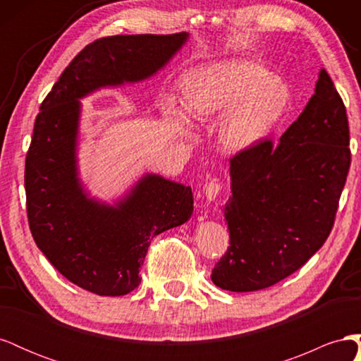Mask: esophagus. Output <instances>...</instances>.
Here are the masks:
<instances>
[{"instance_id": "obj_1", "label": "esophagus", "mask_w": 361, "mask_h": 361, "mask_svg": "<svg viewBox=\"0 0 361 361\" xmlns=\"http://www.w3.org/2000/svg\"><path fill=\"white\" fill-rule=\"evenodd\" d=\"M220 191H221V183H218L216 180H211L204 185L203 195L207 202H214L218 197Z\"/></svg>"}]
</instances>
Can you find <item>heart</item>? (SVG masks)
<instances>
[{"instance_id":"b5f03b06","label":"heart","mask_w":361,"mask_h":361,"mask_svg":"<svg viewBox=\"0 0 361 361\" xmlns=\"http://www.w3.org/2000/svg\"><path fill=\"white\" fill-rule=\"evenodd\" d=\"M289 87L280 76L243 60L215 61L180 78L183 113L171 102L162 114L185 125L187 118L206 125L218 122V141L228 152H245L264 141L285 113Z\"/></svg>"}]
</instances>
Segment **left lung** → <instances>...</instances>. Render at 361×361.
I'll return each instance as SVG.
<instances>
[{"mask_svg": "<svg viewBox=\"0 0 361 361\" xmlns=\"http://www.w3.org/2000/svg\"><path fill=\"white\" fill-rule=\"evenodd\" d=\"M348 146L343 101L321 69L314 94L277 143L265 140L231 159V247L212 269L215 286L269 288L322 247L351 164Z\"/></svg>", "mask_w": 361, "mask_h": 361, "instance_id": "obj_1", "label": "left lung"}]
</instances>
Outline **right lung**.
Here are the masks:
<instances>
[{
    "label": "right lung",
    "instance_id": "right-lung-1",
    "mask_svg": "<svg viewBox=\"0 0 361 361\" xmlns=\"http://www.w3.org/2000/svg\"><path fill=\"white\" fill-rule=\"evenodd\" d=\"M188 39L190 32L97 39L40 105L25 159L30 231L61 276L96 295L134 290L152 239L187 223L194 206L191 187L155 173H145L113 203L92 195L78 167L81 99L152 78Z\"/></svg>",
    "mask_w": 361,
    "mask_h": 361
}]
</instances>
